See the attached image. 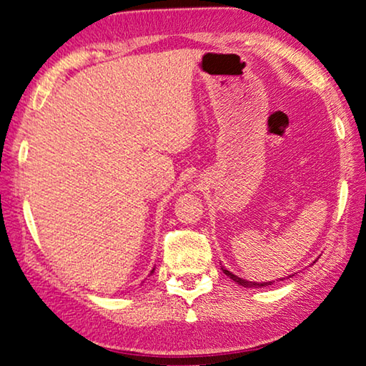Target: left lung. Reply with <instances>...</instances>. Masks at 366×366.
Returning a JSON list of instances; mask_svg holds the SVG:
<instances>
[{"mask_svg":"<svg viewBox=\"0 0 366 366\" xmlns=\"http://www.w3.org/2000/svg\"><path fill=\"white\" fill-rule=\"evenodd\" d=\"M222 269V272H224L226 276H229L231 277V280L234 281V282H237L239 286H244V287H263V286H271L272 282H252V281H245V280H242V277H239V276H235V274H232L231 271H227L226 268H221Z\"/></svg>","mask_w":366,"mask_h":366,"instance_id":"obj_1","label":"left lung"}]
</instances>
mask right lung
I'll return each mask as SVG.
<instances>
[{
	"mask_svg": "<svg viewBox=\"0 0 366 366\" xmlns=\"http://www.w3.org/2000/svg\"><path fill=\"white\" fill-rule=\"evenodd\" d=\"M153 271H154V269H152V272H153Z\"/></svg>",
	"mask_w": 366,
	"mask_h": 366,
	"instance_id": "obj_1",
	"label": "right lung"
}]
</instances>
